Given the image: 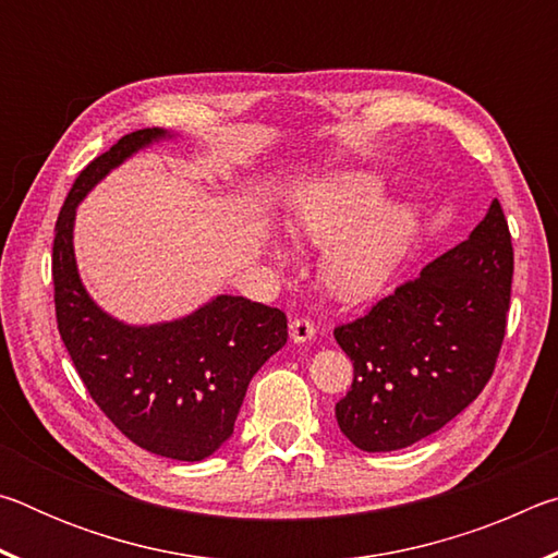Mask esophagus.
I'll list each match as a JSON object with an SVG mask.
<instances>
[{"label":"esophagus","mask_w":558,"mask_h":558,"mask_svg":"<svg viewBox=\"0 0 558 558\" xmlns=\"http://www.w3.org/2000/svg\"><path fill=\"white\" fill-rule=\"evenodd\" d=\"M315 337V323L313 319H307V317H298V319H292L290 323V339L295 344H302V342H310V339Z\"/></svg>","instance_id":"34e87169"}]
</instances>
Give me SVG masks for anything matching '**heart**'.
<instances>
[{"label":"heart","mask_w":558,"mask_h":558,"mask_svg":"<svg viewBox=\"0 0 558 558\" xmlns=\"http://www.w3.org/2000/svg\"><path fill=\"white\" fill-rule=\"evenodd\" d=\"M384 196V177L347 169L317 184L292 219L298 239L327 248L323 276L337 300L366 302L389 288L418 233L413 206ZM272 258L286 251L272 245Z\"/></svg>","instance_id":"1"}]
</instances>
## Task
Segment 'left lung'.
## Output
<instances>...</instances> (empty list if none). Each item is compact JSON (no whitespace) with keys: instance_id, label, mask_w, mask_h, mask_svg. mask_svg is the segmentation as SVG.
Returning <instances> with one entry per match:
<instances>
[{"instance_id":"8db88e82","label":"left lung","mask_w":558,"mask_h":558,"mask_svg":"<svg viewBox=\"0 0 558 558\" xmlns=\"http://www.w3.org/2000/svg\"><path fill=\"white\" fill-rule=\"evenodd\" d=\"M512 272V235L495 199L465 241L335 329L354 364L335 415L359 450L409 448L477 399L505 339Z\"/></svg>"}]
</instances>
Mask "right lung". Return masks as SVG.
<instances>
[{
	"mask_svg": "<svg viewBox=\"0 0 558 558\" xmlns=\"http://www.w3.org/2000/svg\"><path fill=\"white\" fill-rule=\"evenodd\" d=\"M172 137L162 128L130 132L75 179L56 221L53 302L75 372L122 436L155 456L196 462L231 438L253 374L288 342L286 313L216 295L172 323L128 325L88 295L73 253L75 209L90 189Z\"/></svg>",
	"mask_w": 558,
	"mask_h": 558,
	"instance_id": "right-lung-1",
	"label": "right lung"
}]
</instances>
